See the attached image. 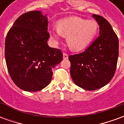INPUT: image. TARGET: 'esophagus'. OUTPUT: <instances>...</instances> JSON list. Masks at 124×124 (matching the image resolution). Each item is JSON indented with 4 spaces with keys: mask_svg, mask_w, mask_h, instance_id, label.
Instances as JSON below:
<instances>
[{
    "mask_svg": "<svg viewBox=\"0 0 124 124\" xmlns=\"http://www.w3.org/2000/svg\"><path fill=\"white\" fill-rule=\"evenodd\" d=\"M63 58L64 59H68V55L67 54H66V53H64L63 54Z\"/></svg>",
    "mask_w": 124,
    "mask_h": 124,
    "instance_id": "1",
    "label": "esophagus"
}]
</instances>
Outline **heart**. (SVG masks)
Wrapping results in <instances>:
<instances>
[{"label": "heart", "mask_w": 124, "mask_h": 124, "mask_svg": "<svg viewBox=\"0 0 124 124\" xmlns=\"http://www.w3.org/2000/svg\"><path fill=\"white\" fill-rule=\"evenodd\" d=\"M57 26L58 28L50 30L52 39L58 42L62 36L66 37L68 45L74 51L86 48L96 37L99 29L96 20H88L78 16L60 20Z\"/></svg>", "instance_id": "1"}]
</instances>
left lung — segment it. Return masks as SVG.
<instances>
[{"label":"left lung","mask_w":124,"mask_h":124,"mask_svg":"<svg viewBox=\"0 0 124 124\" xmlns=\"http://www.w3.org/2000/svg\"><path fill=\"white\" fill-rule=\"evenodd\" d=\"M98 23L99 36L82 53L69 56L74 82L86 90H95L109 83L114 76L119 54V41L104 18L93 15Z\"/></svg>","instance_id":"1"}]
</instances>
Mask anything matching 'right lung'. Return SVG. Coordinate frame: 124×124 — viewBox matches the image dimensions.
I'll use <instances>...</instances> for the list:
<instances>
[{"label":"right lung","instance_id":"right-lung-1","mask_svg":"<svg viewBox=\"0 0 124 124\" xmlns=\"http://www.w3.org/2000/svg\"><path fill=\"white\" fill-rule=\"evenodd\" d=\"M47 15L35 10L22 15L8 31L5 40V59L12 81L24 91L37 92L48 85L52 68L62 60L59 49L47 41Z\"/></svg>","mask_w":124,"mask_h":124}]
</instances>
